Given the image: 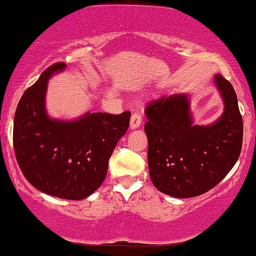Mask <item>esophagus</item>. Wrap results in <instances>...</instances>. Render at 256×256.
Here are the masks:
<instances>
[{
	"instance_id": "esophagus-1",
	"label": "esophagus",
	"mask_w": 256,
	"mask_h": 256,
	"mask_svg": "<svg viewBox=\"0 0 256 256\" xmlns=\"http://www.w3.org/2000/svg\"><path fill=\"white\" fill-rule=\"evenodd\" d=\"M142 124V114L139 111H134L131 116V122H130V128H139V125Z\"/></svg>"
}]
</instances>
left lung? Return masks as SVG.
Here are the masks:
<instances>
[{
  "mask_svg": "<svg viewBox=\"0 0 256 256\" xmlns=\"http://www.w3.org/2000/svg\"><path fill=\"white\" fill-rule=\"evenodd\" d=\"M215 84L224 112L215 124H192L186 94L160 96L145 108L148 163L154 186L166 195H202L227 176L241 154L244 122L232 84L221 74Z\"/></svg>",
  "mask_w": 256,
  "mask_h": 256,
  "instance_id": "obj_1",
  "label": "left lung"
}]
</instances>
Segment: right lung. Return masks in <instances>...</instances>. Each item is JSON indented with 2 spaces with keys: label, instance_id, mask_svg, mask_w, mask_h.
<instances>
[{
  "label": "right lung",
  "instance_id": "obj_1",
  "mask_svg": "<svg viewBox=\"0 0 256 256\" xmlns=\"http://www.w3.org/2000/svg\"><path fill=\"white\" fill-rule=\"evenodd\" d=\"M66 64L56 62L24 90L14 118L12 144L26 180L40 192L82 200L104 182L108 160L128 131L131 112L87 113L74 122L50 119L44 108L47 82Z\"/></svg>",
  "mask_w": 256,
  "mask_h": 256
}]
</instances>
